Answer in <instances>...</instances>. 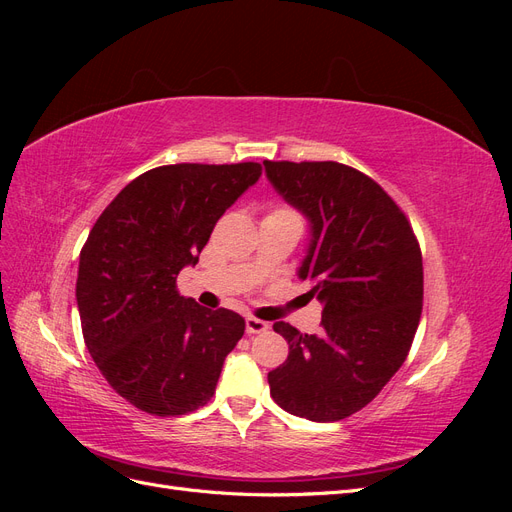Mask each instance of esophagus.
I'll return each mask as SVG.
<instances>
[{
    "label": "esophagus",
    "mask_w": 512,
    "mask_h": 512,
    "mask_svg": "<svg viewBox=\"0 0 512 512\" xmlns=\"http://www.w3.org/2000/svg\"><path fill=\"white\" fill-rule=\"evenodd\" d=\"M271 329V324L265 320H258V318H245V333L247 335H256V333H265Z\"/></svg>",
    "instance_id": "1"
}]
</instances>
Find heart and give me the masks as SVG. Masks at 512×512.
<instances>
[{
    "mask_svg": "<svg viewBox=\"0 0 512 512\" xmlns=\"http://www.w3.org/2000/svg\"><path fill=\"white\" fill-rule=\"evenodd\" d=\"M273 213H292V211H288V209H275Z\"/></svg>",
    "mask_w": 512,
    "mask_h": 512,
    "instance_id": "1",
    "label": "heart"
}]
</instances>
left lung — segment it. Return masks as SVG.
<instances>
[{
    "label": "left lung",
    "instance_id": "8db88e82",
    "mask_svg": "<svg viewBox=\"0 0 512 512\" xmlns=\"http://www.w3.org/2000/svg\"><path fill=\"white\" fill-rule=\"evenodd\" d=\"M275 192L309 222L299 277L322 303V333L273 331L288 359L271 397L316 423L342 421L404 365L423 309V256L410 222L380 185L337 162H265Z\"/></svg>",
    "mask_w": 512,
    "mask_h": 512
}]
</instances>
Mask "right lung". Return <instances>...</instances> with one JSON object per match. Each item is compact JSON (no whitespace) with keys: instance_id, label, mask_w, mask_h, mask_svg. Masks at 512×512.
Returning <instances> with one entry per match:
<instances>
[{"instance_id":"obj_1","label":"right lung","mask_w":512,"mask_h":512,"mask_svg":"<svg viewBox=\"0 0 512 512\" xmlns=\"http://www.w3.org/2000/svg\"><path fill=\"white\" fill-rule=\"evenodd\" d=\"M260 175L256 162L151 168L91 228L76 280L85 346L106 382L138 410L179 416L213 397L245 320L181 297L175 282Z\"/></svg>"}]
</instances>
